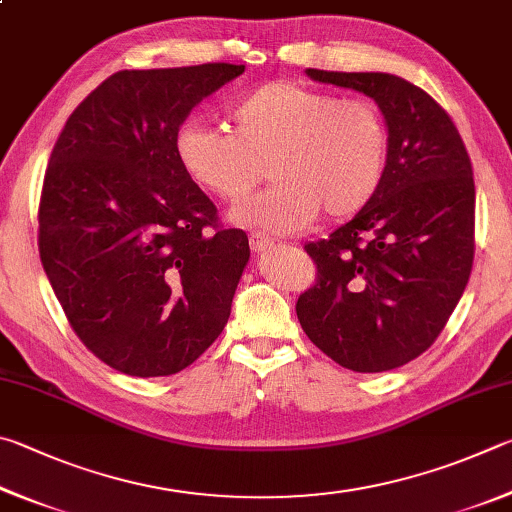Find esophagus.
Masks as SVG:
<instances>
[{"label":"esophagus","mask_w":512,"mask_h":512,"mask_svg":"<svg viewBox=\"0 0 512 512\" xmlns=\"http://www.w3.org/2000/svg\"><path fill=\"white\" fill-rule=\"evenodd\" d=\"M249 247H251V251H256V254H263V251L274 247V240L263 236V233H251Z\"/></svg>","instance_id":"34e87169"}]
</instances>
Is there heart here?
Here are the masks:
<instances>
[{
	"label": "heart",
	"instance_id": "heart-1",
	"mask_svg": "<svg viewBox=\"0 0 512 512\" xmlns=\"http://www.w3.org/2000/svg\"><path fill=\"white\" fill-rule=\"evenodd\" d=\"M231 132L188 121L175 134L184 173L220 202L265 193L233 220L270 233L353 218L378 195L389 164V130L373 103L342 98L294 80H272L242 94L229 110Z\"/></svg>",
	"mask_w": 512,
	"mask_h": 512
}]
</instances>
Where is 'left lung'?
Segmentation results:
<instances>
[{
    "label": "left lung",
    "instance_id": "8db88e82",
    "mask_svg": "<svg viewBox=\"0 0 512 512\" xmlns=\"http://www.w3.org/2000/svg\"><path fill=\"white\" fill-rule=\"evenodd\" d=\"M308 76L380 105L389 164L364 211L303 247L317 279L301 292L297 317L310 342L344 369H398L436 342L468 285L472 161L450 114L409 80L324 69Z\"/></svg>",
    "mask_w": 512,
    "mask_h": 512
}]
</instances>
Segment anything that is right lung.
<instances>
[{
    "label": "right lung",
    "instance_id": "right-lung-1",
    "mask_svg": "<svg viewBox=\"0 0 512 512\" xmlns=\"http://www.w3.org/2000/svg\"><path fill=\"white\" fill-rule=\"evenodd\" d=\"M245 71L206 62L123 69L62 128L38 206V249L69 326L134 378L191 366L222 333L249 261L242 229L184 173L188 112Z\"/></svg>",
    "mask_w": 512,
    "mask_h": 512
}]
</instances>
